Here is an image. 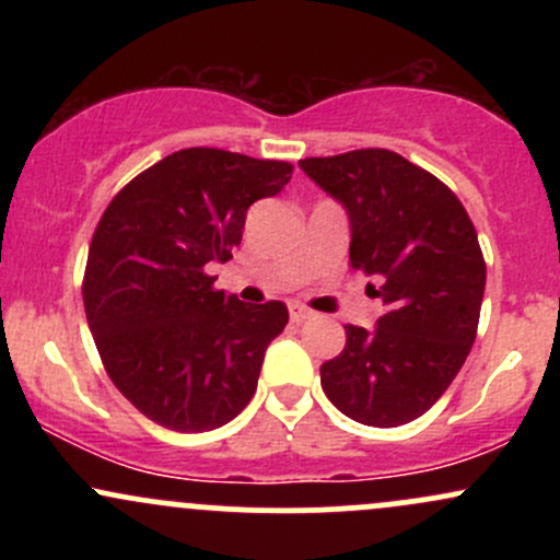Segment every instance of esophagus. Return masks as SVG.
<instances>
[{
  "instance_id": "obj_1",
  "label": "esophagus",
  "mask_w": 560,
  "mask_h": 560,
  "mask_svg": "<svg viewBox=\"0 0 560 560\" xmlns=\"http://www.w3.org/2000/svg\"><path fill=\"white\" fill-rule=\"evenodd\" d=\"M289 318H292V324H302V320L313 318V313L302 305H289Z\"/></svg>"
}]
</instances>
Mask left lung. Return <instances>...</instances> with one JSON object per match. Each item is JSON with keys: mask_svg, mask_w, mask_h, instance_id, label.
Returning <instances> with one entry per match:
<instances>
[{"mask_svg": "<svg viewBox=\"0 0 560 560\" xmlns=\"http://www.w3.org/2000/svg\"><path fill=\"white\" fill-rule=\"evenodd\" d=\"M300 168L350 218V266L376 281L374 329L320 365L326 397L365 427L427 413L458 376L477 339L487 266L477 229L440 178L389 150L305 158Z\"/></svg>", "mask_w": 560, "mask_h": 560, "instance_id": "left-lung-1", "label": "left lung"}]
</instances>
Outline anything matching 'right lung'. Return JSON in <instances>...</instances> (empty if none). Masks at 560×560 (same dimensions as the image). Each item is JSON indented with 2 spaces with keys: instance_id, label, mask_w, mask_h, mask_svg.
Returning a JSON list of instances; mask_svg holds the SVG:
<instances>
[{
  "instance_id": "1",
  "label": "right lung",
  "mask_w": 560,
  "mask_h": 560,
  "mask_svg": "<svg viewBox=\"0 0 560 560\" xmlns=\"http://www.w3.org/2000/svg\"><path fill=\"white\" fill-rule=\"evenodd\" d=\"M289 178L281 160L191 147L128 182L96 223L83 273L89 329L115 387L160 427L210 432L253 400L287 305H247L208 271L242 242L249 205Z\"/></svg>"
}]
</instances>
